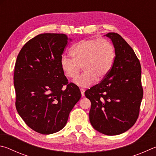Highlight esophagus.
I'll list each match as a JSON object with an SVG mask.
<instances>
[{
	"label": "esophagus",
	"instance_id": "esophagus-1",
	"mask_svg": "<svg viewBox=\"0 0 156 156\" xmlns=\"http://www.w3.org/2000/svg\"><path fill=\"white\" fill-rule=\"evenodd\" d=\"M80 91H81V97H83L84 95H85V94H84V92H85V90H84L83 88H81L80 89Z\"/></svg>",
	"mask_w": 156,
	"mask_h": 156
}]
</instances>
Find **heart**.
Here are the masks:
<instances>
[{"label": "heart", "instance_id": "1", "mask_svg": "<svg viewBox=\"0 0 156 156\" xmlns=\"http://www.w3.org/2000/svg\"><path fill=\"white\" fill-rule=\"evenodd\" d=\"M71 57L63 56L60 66L67 78L74 80L82 67L84 72L75 80L81 87H88L101 82L108 76L115 60V50L109 41L104 39L83 40L73 46Z\"/></svg>", "mask_w": 156, "mask_h": 156}]
</instances>
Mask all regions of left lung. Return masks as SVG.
I'll return each mask as SVG.
<instances>
[{"label": "left lung", "instance_id": "1", "mask_svg": "<svg viewBox=\"0 0 156 156\" xmlns=\"http://www.w3.org/2000/svg\"><path fill=\"white\" fill-rule=\"evenodd\" d=\"M115 49L110 73L85 92L91 102L89 119L95 130L108 136L127 132L137 120L143 97L141 66L132 48L121 35L108 33Z\"/></svg>", "mask_w": 156, "mask_h": 156}]
</instances>
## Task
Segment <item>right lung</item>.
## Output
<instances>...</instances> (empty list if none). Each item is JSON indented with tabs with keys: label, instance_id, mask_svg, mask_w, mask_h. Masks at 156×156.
Here are the masks:
<instances>
[{
	"label": "right lung",
	"instance_id": "add662e5",
	"mask_svg": "<svg viewBox=\"0 0 156 156\" xmlns=\"http://www.w3.org/2000/svg\"><path fill=\"white\" fill-rule=\"evenodd\" d=\"M69 41L65 34H40L23 46L16 59V110L30 128L42 134L62 129L81 97L78 86L68 83L60 66Z\"/></svg>",
	"mask_w": 156,
	"mask_h": 156
}]
</instances>
